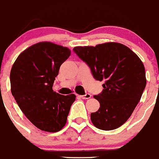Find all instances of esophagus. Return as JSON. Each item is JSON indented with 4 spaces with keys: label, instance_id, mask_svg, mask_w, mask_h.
Wrapping results in <instances>:
<instances>
[{
    "label": "esophagus",
    "instance_id": "34e87169",
    "mask_svg": "<svg viewBox=\"0 0 159 159\" xmlns=\"http://www.w3.org/2000/svg\"><path fill=\"white\" fill-rule=\"evenodd\" d=\"M81 99H84V100H88V99H90L92 97L91 94L89 93H86L85 95H81V96H79Z\"/></svg>",
    "mask_w": 159,
    "mask_h": 159
}]
</instances>
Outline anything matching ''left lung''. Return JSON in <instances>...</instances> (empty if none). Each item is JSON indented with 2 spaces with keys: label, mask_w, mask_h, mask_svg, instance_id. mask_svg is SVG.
<instances>
[{
  "label": "left lung",
  "mask_w": 159,
  "mask_h": 159,
  "mask_svg": "<svg viewBox=\"0 0 159 159\" xmlns=\"http://www.w3.org/2000/svg\"><path fill=\"white\" fill-rule=\"evenodd\" d=\"M74 52L89 65L95 79L104 81L103 92L94 96L100 107L91 114L92 122L102 130L118 129L131 116L146 86L141 59L117 42L77 46Z\"/></svg>",
  "instance_id": "8db88e82"
}]
</instances>
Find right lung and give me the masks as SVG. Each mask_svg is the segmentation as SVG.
Here are the masks:
<instances>
[{
    "mask_svg": "<svg viewBox=\"0 0 159 159\" xmlns=\"http://www.w3.org/2000/svg\"><path fill=\"white\" fill-rule=\"evenodd\" d=\"M70 56L66 47L42 41L22 52L11 67V94L25 116L42 131L61 130L76 98L52 90L59 67Z\"/></svg>",
    "mask_w": 159,
    "mask_h": 159,
    "instance_id": "obj_1",
    "label": "right lung"
}]
</instances>
